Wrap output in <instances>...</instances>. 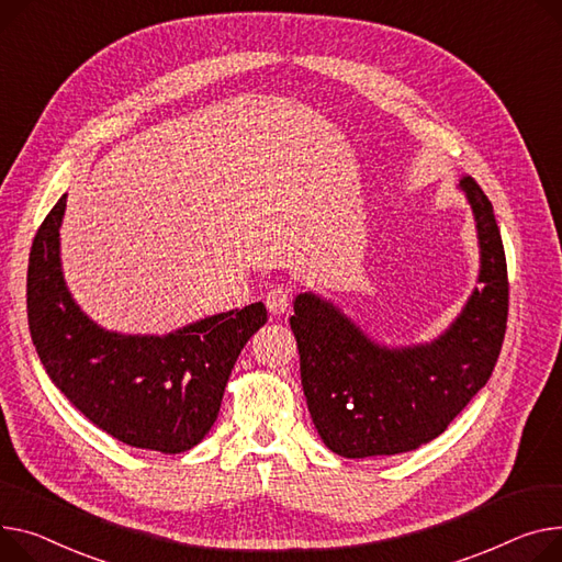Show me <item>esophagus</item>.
Wrapping results in <instances>:
<instances>
[{"instance_id":"esophagus-1","label":"esophagus","mask_w":562,"mask_h":562,"mask_svg":"<svg viewBox=\"0 0 562 562\" xmlns=\"http://www.w3.org/2000/svg\"><path fill=\"white\" fill-rule=\"evenodd\" d=\"M267 307L271 314H284L289 310V303H291V289L286 284H278V286H271V291L267 293Z\"/></svg>"}]
</instances>
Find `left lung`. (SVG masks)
Returning a JSON list of instances; mask_svg holds the SVG:
<instances>
[{"label":"left lung","instance_id":"obj_1","mask_svg":"<svg viewBox=\"0 0 562 562\" xmlns=\"http://www.w3.org/2000/svg\"><path fill=\"white\" fill-rule=\"evenodd\" d=\"M461 187L481 241V289L429 346L389 350L312 293L295 297L291 329L312 420L334 454L391 457L440 436L491 380L508 318V271L493 203L472 176Z\"/></svg>","mask_w":562,"mask_h":562}]
</instances>
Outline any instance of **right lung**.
I'll return each mask as SVG.
<instances>
[{
    "mask_svg": "<svg viewBox=\"0 0 562 562\" xmlns=\"http://www.w3.org/2000/svg\"><path fill=\"white\" fill-rule=\"evenodd\" d=\"M67 194L37 228L26 273L31 341L47 375L81 414L131 447L178 454L214 425L233 366L267 307L216 314L167 336L97 327L63 282L58 228Z\"/></svg>",
    "mask_w": 562,
    "mask_h": 562,
    "instance_id": "1",
    "label": "right lung"
}]
</instances>
